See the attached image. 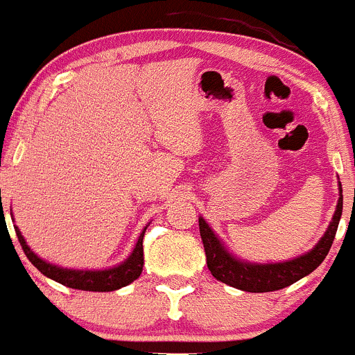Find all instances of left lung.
I'll list each match as a JSON object with an SVG mask.
<instances>
[{"instance_id":"left-lung-1","label":"left lung","mask_w":355,"mask_h":355,"mask_svg":"<svg viewBox=\"0 0 355 355\" xmlns=\"http://www.w3.org/2000/svg\"><path fill=\"white\" fill-rule=\"evenodd\" d=\"M342 209L343 195L342 184H340V198L338 204H336V211L324 237L306 254L282 263H249L235 258L225 248V244L216 237L205 219L198 218L200 237L204 242L205 258H207V268L211 270L212 277H216L218 281L248 293H268L288 288V286L295 284L296 281L312 273L324 261V258L331 249L333 241H335L340 218H342Z\"/></svg>"}]
</instances>
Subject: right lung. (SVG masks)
Returning a JSON list of instances; mask_svg holds the SVG:
<instances>
[{"label":"right lung","instance_id":"right-lung-1","mask_svg":"<svg viewBox=\"0 0 355 355\" xmlns=\"http://www.w3.org/2000/svg\"><path fill=\"white\" fill-rule=\"evenodd\" d=\"M15 234L19 239L20 245H22L24 252L28 256L29 261L52 281L59 282V284L67 286V288L73 289H82V291H116V289L125 288L129 286L130 282H134L137 277L143 272L144 265V252H143V237L146 228L143 230V234L137 239V244L134 248V251L130 252V256L125 259L123 263H120L118 266L106 270H73V268H62V266L52 265V263L45 261V259L38 258L35 252L31 251L26 241H24L22 234L17 226Z\"/></svg>","mask_w":355,"mask_h":355}]
</instances>
